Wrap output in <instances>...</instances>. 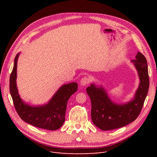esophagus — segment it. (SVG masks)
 <instances>
[{"instance_id": "1", "label": "esophagus", "mask_w": 157, "mask_h": 157, "mask_svg": "<svg viewBox=\"0 0 157 157\" xmlns=\"http://www.w3.org/2000/svg\"><path fill=\"white\" fill-rule=\"evenodd\" d=\"M90 82V79L89 78L86 77H84L83 78H81V80H80V84L82 85V86H86V84H88V83Z\"/></svg>"}]
</instances>
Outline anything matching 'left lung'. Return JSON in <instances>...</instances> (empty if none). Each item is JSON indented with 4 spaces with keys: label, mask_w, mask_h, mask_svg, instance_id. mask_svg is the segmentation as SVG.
I'll list each match as a JSON object with an SVG mask.
<instances>
[{
    "label": "left lung",
    "mask_w": 157,
    "mask_h": 157,
    "mask_svg": "<svg viewBox=\"0 0 157 157\" xmlns=\"http://www.w3.org/2000/svg\"><path fill=\"white\" fill-rule=\"evenodd\" d=\"M139 76L140 83L131 100L124 103L113 101L103 86L92 83L86 88L91 99L92 121L95 126L102 130H111L124 126L134 121L139 116L149 86L147 59L141 52L136 59L131 60Z\"/></svg>",
    "instance_id": "8db88e82"
}]
</instances>
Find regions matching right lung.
Listing matches in <instances>:
<instances>
[{"instance_id":"1","label":"right lung","mask_w":157,"mask_h":157,"mask_svg":"<svg viewBox=\"0 0 157 157\" xmlns=\"http://www.w3.org/2000/svg\"><path fill=\"white\" fill-rule=\"evenodd\" d=\"M20 52L14 59L10 77V92L16 110L21 119L34 126L49 130H56L63 125L69 98L77 91L78 84L71 82L63 84L48 102L44 105H31L22 100L16 84L17 60Z\"/></svg>"}]
</instances>
